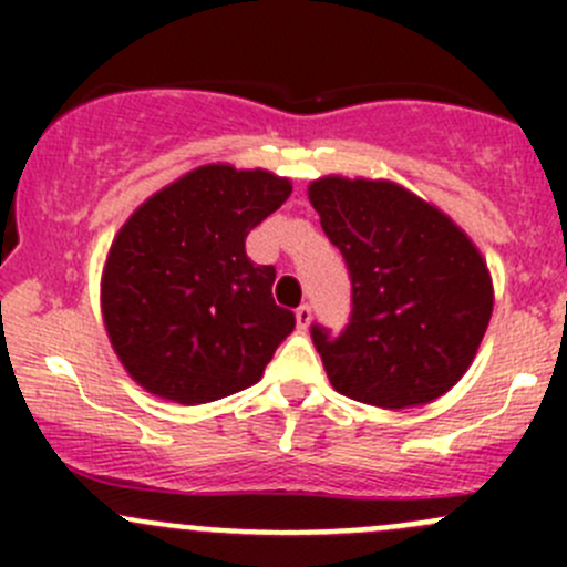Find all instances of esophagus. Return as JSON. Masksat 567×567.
I'll use <instances>...</instances> for the list:
<instances>
[{
  "mask_svg": "<svg viewBox=\"0 0 567 567\" xmlns=\"http://www.w3.org/2000/svg\"><path fill=\"white\" fill-rule=\"evenodd\" d=\"M312 320V307L310 305H301L299 310H296V323H299V329H307Z\"/></svg>",
  "mask_w": 567,
  "mask_h": 567,
  "instance_id": "obj_1",
  "label": "esophagus"
}]
</instances>
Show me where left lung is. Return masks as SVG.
Segmentation results:
<instances>
[{"label": "left lung", "instance_id": "left-lung-1", "mask_svg": "<svg viewBox=\"0 0 567 567\" xmlns=\"http://www.w3.org/2000/svg\"><path fill=\"white\" fill-rule=\"evenodd\" d=\"M310 203L351 279L346 329L310 326L331 386L381 409L431 403L455 386L494 310L474 244L390 181L323 177Z\"/></svg>", "mask_w": 567, "mask_h": 567}]
</instances>
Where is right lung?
<instances>
[{"instance_id": "add662e5", "label": "right lung", "mask_w": 567, "mask_h": 567, "mask_svg": "<svg viewBox=\"0 0 567 567\" xmlns=\"http://www.w3.org/2000/svg\"><path fill=\"white\" fill-rule=\"evenodd\" d=\"M288 197L285 177L208 164L125 221L101 301L120 362L147 392L197 405L260 381L296 316L274 305L277 268L249 260L247 236Z\"/></svg>"}]
</instances>
